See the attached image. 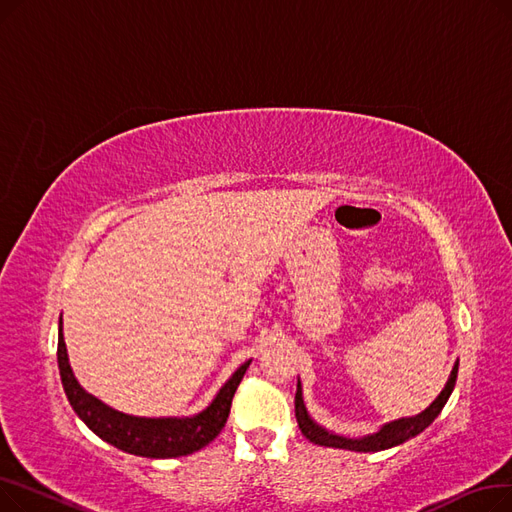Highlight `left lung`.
Segmentation results:
<instances>
[{"instance_id": "left-lung-1", "label": "left lung", "mask_w": 512, "mask_h": 512, "mask_svg": "<svg viewBox=\"0 0 512 512\" xmlns=\"http://www.w3.org/2000/svg\"><path fill=\"white\" fill-rule=\"evenodd\" d=\"M456 373H459V361L454 363L448 382L442 388V392L438 394V398L429 405L425 411H421L419 415L413 417H402V419H394L390 423H384L378 432L367 434L363 438H351V436H340L336 432H330L324 425H319L307 411L305 400H303V386L301 380L297 382V396H294V415H297L299 427L303 436L319 446L326 448H342V450H355V452H380V450H388L394 446L405 444L407 440L419 436L425 427H429L434 423V419L440 415V411L444 409V405L448 402L454 384H456Z\"/></svg>"}]
</instances>
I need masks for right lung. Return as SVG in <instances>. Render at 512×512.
Here are the masks:
<instances>
[{
	"instance_id": "obj_1",
	"label": "right lung",
	"mask_w": 512,
	"mask_h": 512,
	"mask_svg": "<svg viewBox=\"0 0 512 512\" xmlns=\"http://www.w3.org/2000/svg\"><path fill=\"white\" fill-rule=\"evenodd\" d=\"M62 324L64 321L60 317L58 367L64 392L74 413L103 442L128 454L145 456V459H176V456L193 454L207 446L226 425L232 396L242 380V375H245L247 367L251 365V359L242 363L220 388V392L213 396L209 405L191 417H137L107 407L105 402H101L97 396L89 394L78 384L70 367Z\"/></svg>"
}]
</instances>
